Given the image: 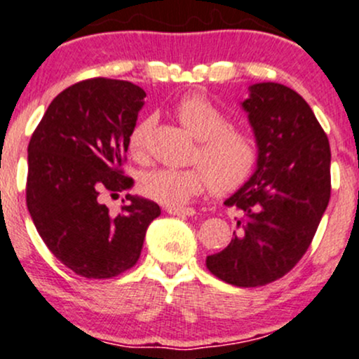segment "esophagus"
I'll use <instances>...</instances> for the list:
<instances>
[{
    "label": "esophagus",
    "mask_w": 359,
    "mask_h": 359,
    "mask_svg": "<svg viewBox=\"0 0 359 359\" xmlns=\"http://www.w3.org/2000/svg\"><path fill=\"white\" fill-rule=\"evenodd\" d=\"M165 211L173 216H192L196 212L192 208H170V206L165 208Z\"/></svg>",
    "instance_id": "esophagus-1"
}]
</instances>
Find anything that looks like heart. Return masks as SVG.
I'll return each mask as SVG.
<instances>
[{
	"instance_id": "heart-1",
	"label": "heart",
	"mask_w": 359,
	"mask_h": 359,
	"mask_svg": "<svg viewBox=\"0 0 359 359\" xmlns=\"http://www.w3.org/2000/svg\"><path fill=\"white\" fill-rule=\"evenodd\" d=\"M177 119L199 140L196 167L153 168L140 179V191L163 206H184L189 199L211 187L218 196L238 191L250 179L259 161V147L249 131L233 128L206 93L191 92L177 100ZM153 119L137 121L128 137L133 156H143Z\"/></svg>"
}]
</instances>
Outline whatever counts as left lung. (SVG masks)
Segmentation results:
<instances>
[{
    "label": "left lung",
    "mask_w": 359,
    "mask_h": 359,
    "mask_svg": "<svg viewBox=\"0 0 359 359\" xmlns=\"http://www.w3.org/2000/svg\"><path fill=\"white\" fill-rule=\"evenodd\" d=\"M259 147L257 170L224 201L237 222L230 245L206 267L228 285L255 288L288 274L312 243L330 199V147L317 117L294 90L250 86L242 104Z\"/></svg>",
    "instance_id": "obj_1"
}]
</instances>
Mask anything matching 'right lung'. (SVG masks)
<instances>
[{"label":"right lung","mask_w":359,"mask_h":359,"mask_svg":"<svg viewBox=\"0 0 359 359\" xmlns=\"http://www.w3.org/2000/svg\"><path fill=\"white\" fill-rule=\"evenodd\" d=\"M144 97L131 81H78L50 102L30 137L27 208L47 249L81 278L131 269L148 224L161 212L131 194L119 215L102 203L133 186L122 165Z\"/></svg>","instance_id":"right-lung-1"}]
</instances>
